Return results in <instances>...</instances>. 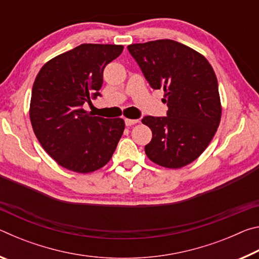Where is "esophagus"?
<instances>
[{
	"instance_id": "obj_1",
	"label": "esophagus",
	"mask_w": 259,
	"mask_h": 259,
	"mask_svg": "<svg viewBox=\"0 0 259 259\" xmlns=\"http://www.w3.org/2000/svg\"><path fill=\"white\" fill-rule=\"evenodd\" d=\"M125 125H134V124H137L139 120H133V119H125Z\"/></svg>"
}]
</instances>
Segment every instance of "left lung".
<instances>
[{
	"instance_id": "left-lung-1",
	"label": "left lung",
	"mask_w": 259,
	"mask_h": 259,
	"mask_svg": "<svg viewBox=\"0 0 259 259\" xmlns=\"http://www.w3.org/2000/svg\"><path fill=\"white\" fill-rule=\"evenodd\" d=\"M153 89L162 88L165 117L145 116L152 130L148 159L179 169L198 159L211 142L222 117L216 74L203 55L174 40L128 46Z\"/></svg>"
}]
</instances>
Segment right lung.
<instances>
[{
  "label": "right lung",
  "mask_w": 259,
  "mask_h": 259,
  "mask_svg": "<svg viewBox=\"0 0 259 259\" xmlns=\"http://www.w3.org/2000/svg\"><path fill=\"white\" fill-rule=\"evenodd\" d=\"M122 51L123 46L84 43L47 61L35 77L30 123L41 146L65 169L96 171L115 151L123 119L93 116L83 104L99 96L105 66Z\"/></svg>",
  "instance_id": "right-lung-1"
}]
</instances>
